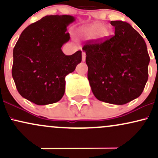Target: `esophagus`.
I'll return each mask as SVG.
<instances>
[{
  "label": "esophagus",
  "instance_id": "1",
  "mask_svg": "<svg viewBox=\"0 0 158 158\" xmlns=\"http://www.w3.org/2000/svg\"><path fill=\"white\" fill-rule=\"evenodd\" d=\"M85 58H86V54H85V52H81V59H82V61H85Z\"/></svg>",
  "mask_w": 158,
  "mask_h": 158
}]
</instances>
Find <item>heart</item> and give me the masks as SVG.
Listing matches in <instances>:
<instances>
[{"mask_svg":"<svg viewBox=\"0 0 158 158\" xmlns=\"http://www.w3.org/2000/svg\"><path fill=\"white\" fill-rule=\"evenodd\" d=\"M79 33L86 39H93L96 35L99 38H104L108 35V32L102 23H96L82 27L79 30Z\"/></svg>","mask_w":158,"mask_h":158,"instance_id":"1","label":"heart"}]
</instances>
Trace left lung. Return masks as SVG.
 <instances>
[{
    "label": "left lung",
    "mask_w": 158,
    "mask_h": 158,
    "mask_svg": "<svg viewBox=\"0 0 158 158\" xmlns=\"http://www.w3.org/2000/svg\"><path fill=\"white\" fill-rule=\"evenodd\" d=\"M114 35L106 40L87 41L88 79L99 100L124 105L143 93L150 58L144 39L128 23L111 21Z\"/></svg>",
    "instance_id": "1"
}]
</instances>
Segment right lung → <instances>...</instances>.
I'll return each mask as SVG.
<instances>
[{"label":"right lung","mask_w":158,"mask_h":158,"mask_svg":"<svg viewBox=\"0 0 158 158\" xmlns=\"http://www.w3.org/2000/svg\"><path fill=\"white\" fill-rule=\"evenodd\" d=\"M71 15H47L21 32L13 49L12 75L19 93L39 106L62 98L65 77L81 61V51L66 56L61 48L70 40Z\"/></svg>","instance_id":"obj_1"}]
</instances>
